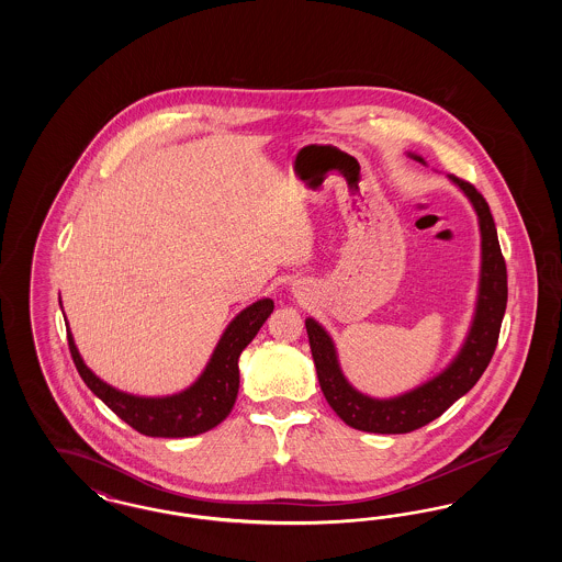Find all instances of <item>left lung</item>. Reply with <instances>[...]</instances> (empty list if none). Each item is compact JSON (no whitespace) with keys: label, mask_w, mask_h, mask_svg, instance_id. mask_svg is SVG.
Instances as JSON below:
<instances>
[{"label":"left lung","mask_w":562,"mask_h":562,"mask_svg":"<svg viewBox=\"0 0 562 562\" xmlns=\"http://www.w3.org/2000/svg\"><path fill=\"white\" fill-rule=\"evenodd\" d=\"M415 160L424 161L422 158ZM451 179L465 191L481 218L482 273L479 307L472 330L465 339V346L445 373L398 398L374 401L356 392L346 381L339 371L333 341L321 324L312 318L305 321L322 394L349 428L373 434H406L428 426L429 422L440 417L454 401H459L476 385L495 353L508 303L506 259L499 248L493 214L481 191L454 175H451Z\"/></svg>","instance_id":"1"}]
</instances>
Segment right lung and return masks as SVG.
Here are the masks:
<instances>
[{"mask_svg":"<svg viewBox=\"0 0 562 562\" xmlns=\"http://www.w3.org/2000/svg\"><path fill=\"white\" fill-rule=\"evenodd\" d=\"M271 312V299H261L240 312L221 337L202 376L189 390L170 398H136L109 387L108 383L90 373L88 367L81 362L74 337L69 333L67 341L74 364L83 383L105 402L122 422H126L131 428L145 436L188 438L213 429L232 413L240 387L238 358L241 349L255 339V335L259 333L263 322L268 321Z\"/></svg>","mask_w":562,"mask_h":562,"instance_id":"add662e5","label":"right lung"}]
</instances>
